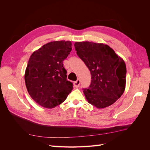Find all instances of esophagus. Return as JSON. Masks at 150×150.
<instances>
[{"instance_id": "obj_1", "label": "esophagus", "mask_w": 150, "mask_h": 150, "mask_svg": "<svg viewBox=\"0 0 150 150\" xmlns=\"http://www.w3.org/2000/svg\"><path fill=\"white\" fill-rule=\"evenodd\" d=\"M80 83L81 81L79 79H78L76 81H75V82L74 83V86L75 88H78L79 85H80Z\"/></svg>"}]
</instances>
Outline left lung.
Instances as JSON below:
<instances>
[{
	"mask_svg": "<svg viewBox=\"0 0 150 150\" xmlns=\"http://www.w3.org/2000/svg\"><path fill=\"white\" fill-rule=\"evenodd\" d=\"M74 47L91 75L89 88L83 89L86 99L99 109L111 106L125 91L126 76L125 61L106 44L76 42Z\"/></svg>",
	"mask_w": 150,
	"mask_h": 150,
	"instance_id": "1",
	"label": "left lung"
}]
</instances>
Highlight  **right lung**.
<instances>
[{
	"mask_svg": "<svg viewBox=\"0 0 150 150\" xmlns=\"http://www.w3.org/2000/svg\"><path fill=\"white\" fill-rule=\"evenodd\" d=\"M71 41L44 44L30 56L25 72L27 89L33 100L51 109L64 102L73 89L67 80L63 61L72 50Z\"/></svg>",
	"mask_w": 150,
	"mask_h": 150,
	"instance_id": "add662e5",
	"label": "right lung"
}]
</instances>
